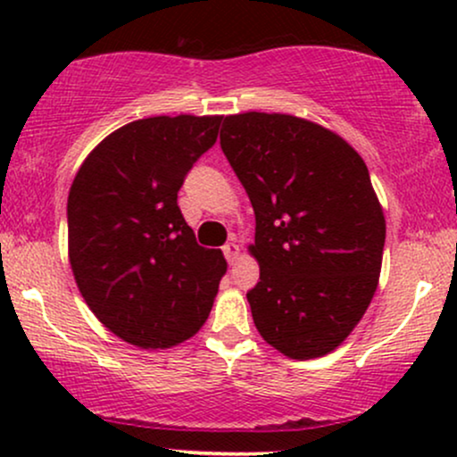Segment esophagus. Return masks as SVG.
I'll return each instance as SVG.
<instances>
[{
  "instance_id": "obj_1",
  "label": "esophagus",
  "mask_w": 457,
  "mask_h": 457,
  "mask_svg": "<svg viewBox=\"0 0 457 457\" xmlns=\"http://www.w3.org/2000/svg\"><path fill=\"white\" fill-rule=\"evenodd\" d=\"M223 253H225V260H228L229 264H234L236 258H238V253H240V246L236 243H228L223 246Z\"/></svg>"
}]
</instances>
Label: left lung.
Returning a JSON list of instances; mask_svg holds the SVG:
<instances>
[{
	"label": "left lung",
	"instance_id": "1",
	"mask_svg": "<svg viewBox=\"0 0 457 457\" xmlns=\"http://www.w3.org/2000/svg\"><path fill=\"white\" fill-rule=\"evenodd\" d=\"M221 150L255 212V327L290 359L324 356L378 286L386 225L367 165L339 135L286 113L228 115Z\"/></svg>",
	"mask_w": 457,
	"mask_h": 457
}]
</instances>
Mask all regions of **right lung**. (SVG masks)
Instances as JSON below:
<instances>
[{"label": "right lung", "instance_id": "right-lung-1", "mask_svg": "<svg viewBox=\"0 0 457 457\" xmlns=\"http://www.w3.org/2000/svg\"><path fill=\"white\" fill-rule=\"evenodd\" d=\"M219 115L130 122L90 152L68 193V253L94 316L124 342L170 348L206 322L225 275L197 245L178 191L214 145Z\"/></svg>", "mask_w": 457, "mask_h": 457}]
</instances>
